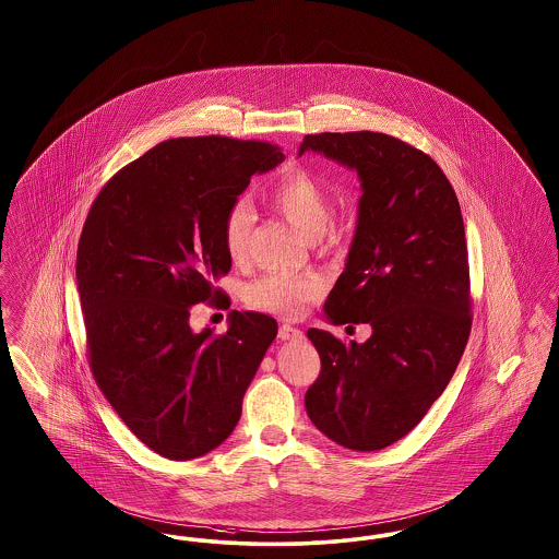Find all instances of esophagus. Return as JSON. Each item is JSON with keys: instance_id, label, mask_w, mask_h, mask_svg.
Segmentation results:
<instances>
[{"instance_id": "1", "label": "esophagus", "mask_w": 559, "mask_h": 559, "mask_svg": "<svg viewBox=\"0 0 559 559\" xmlns=\"http://www.w3.org/2000/svg\"><path fill=\"white\" fill-rule=\"evenodd\" d=\"M278 338H281V341H301L304 333H301L299 329L290 326V324H283V326L278 329Z\"/></svg>"}]
</instances>
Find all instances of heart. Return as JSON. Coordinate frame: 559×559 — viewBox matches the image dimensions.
Returning <instances> with one entry per match:
<instances>
[{
  "instance_id": "b5f03b06",
  "label": "heart",
  "mask_w": 559,
  "mask_h": 559,
  "mask_svg": "<svg viewBox=\"0 0 559 559\" xmlns=\"http://www.w3.org/2000/svg\"><path fill=\"white\" fill-rule=\"evenodd\" d=\"M270 205L306 239H318L326 233L331 223V200L324 187L301 168H289L270 189ZM253 214L247 203H235L223 223L224 249L233 262H241L247 255L249 230ZM322 285L316 276L293 274H266L247 285L243 290L247 306L276 313L283 318L301 316L306 306L316 299Z\"/></svg>"
}]
</instances>
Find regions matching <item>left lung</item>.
<instances>
[{
    "label": "left lung",
    "instance_id": "obj_1",
    "mask_svg": "<svg viewBox=\"0 0 559 559\" xmlns=\"http://www.w3.org/2000/svg\"><path fill=\"white\" fill-rule=\"evenodd\" d=\"M313 152L358 173V224L324 301L333 324H370L366 343L310 329L320 377L313 426L336 445L377 451L418 425L453 377L469 335L462 210L437 162L384 133L308 134Z\"/></svg>",
    "mask_w": 559,
    "mask_h": 559
}]
</instances>
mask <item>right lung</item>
I'll return each mask as SVG.
<instances>
[{
  "mask_svg": "<svg viewBox=\"0 0 559 559\" xmlns=\"http://www.w3.org/2000/svg\"><path fill=\"white\" fill-rule=\"evenodd\" d=\"M276 145L226 136L168 139L124 166L91 205L76 251L91 370L134 437L168 460L224 443L276 336L266 313H228L195 333L191 308L228 274L223 223Z\"/></svg>",
  "mask_w": 559,
  "mask_h": 559,
  "instance_id": "add662e5",
  "label": "right lung"
}]
</instances>
